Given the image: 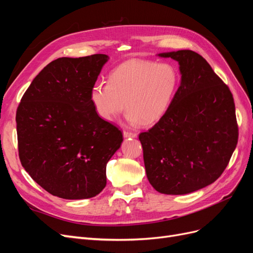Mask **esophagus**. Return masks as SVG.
Returning <instances> with one entry per match:
<instances>
[{"mask_svg":"<svg viewBox=\"0 0 253 253\" xmlns=\"http://www.w3.org/2000/svg\"><path fill=\"white\" fill-rule=\"evenodd\" d=\"M124 137H126V138H136L137 134L136 133H132V132L124 131Z\"/></svg>","mask_w":253,"mask_h":253,"instance_id":"1","label":"esophagus"}]
</instances>
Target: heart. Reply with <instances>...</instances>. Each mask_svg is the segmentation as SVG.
<instances>
[{
  "label": "heart",
  "instance_id": "1",
  "mask_svg": "<svg viewBox=\"0 0 253 253\" xmlns=\"http://www.w3.org/2000/svg\"><path fill=\"white\" fill-rule=\"evenodd\" d=\"M179 74L170 63L131 59L117 66L110 82L98 81L90 88V101L104 121H114L125 111L131 124L149 126L159 121L177 93Z\"/></svg>",
  "mask_w": 253,
  "mask_h": 253
}]
</instances>
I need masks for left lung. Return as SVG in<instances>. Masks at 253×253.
<instances>
[{
    "instance_id": "obj_1",
    "label": "left lung",
    "mask_w": 253,
    "mask_h": 253,
    "mask_svg": "<svg viewBox=\"0 0 253 253\" xmlns=\"http://www.w3.org/2000/svg\"><path fill=\"white\" fill-rule=\"evenodd\" d=\"M177 61L180 85L169 110L139 134L147 177L156 191L181 195L215 181L239 138L230 89L197 52L159 53Z\"/></svg>"
}]
</instances>
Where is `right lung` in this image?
Here are the masks:
<instances>
[{
	"instance_id": "obj_1",
	"label": "right lung",
	"mask_w": 253,
	"mask_h": 253,
	"mask_svg": "<svg viewBox=\"0 0 253 253\" xmlns=\"http://www.w3.org/2000/svg\"><path fill=\"white\" fill-rule=\"evenodd\" d=\"M109 56L59 58L45 66L17 110L19 157L48 193L65 200L99 194L106 164L124 141L118 127L98 116L90 101Z\"/></svg>"
}]
</instances>
